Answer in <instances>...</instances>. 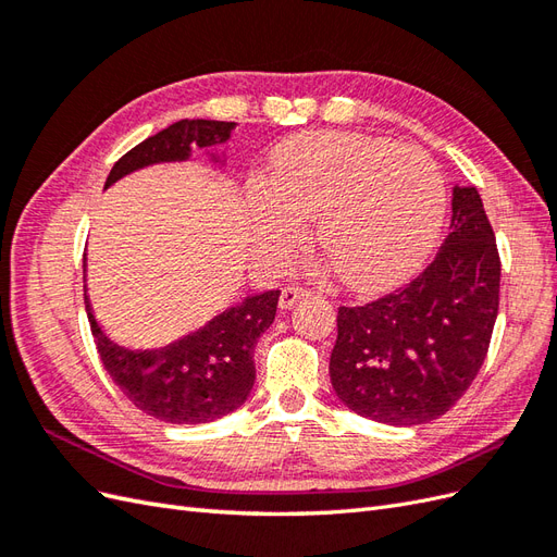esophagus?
Listing matches in <instances>:
<instances>
[{"label": "esophagus", "instance_id": "esophagus-1", "mask_svg": "<svg viewBox=\"0 0 557 557\" xmlns=\"http://www.w3.org/2000/svg\"><path fill=\"white\" fill-rule=\"evenodd\" d=\"M309 295V290L299 288V285H288V288L281 290V297H278V307L285 311V309H293L299 299H305Z\"/></svg>", "mask_w": 557, "mask_h": 557}]
</instances>
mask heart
I'll list each match as a JSON object with an SVG mask.
<instances>
[{
	"mask_svg": "<svg viewBox=\"0 0 557 557\" xmlns=\"http://www.w3.org/2000/svg\"><path fill=\"white\" fill-rule=\"evenodd\" d=\"M446 213L436 162L416 146L311 132L278 148L272 188L252 199L258 246L285 258L318 215V244L352 290L393 288L425 262Z\"/></svg>",
	"mask_w": 557,
	"mask_h": 557,
	"instance_id": "heart-1",
	"label": "heart"
}]
</instances>
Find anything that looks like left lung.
<instances>
[{
    "label": "left lung",
    "mask_w": 557,
    "mask_h": 557,
    "mask_svg": "<svg viewBox=\"0 0 557 557\" xmlns=\"http://www.w3.org/2000/svg\"><path fill=\"white\" fill-rule=\"evenodd\" d=\"M499 252L483 201L453 188L450 234L409 285L339 307L330 381L350 411L385 425L444 416L476 379L499 309Z\"/></svg>",
    "instance_id": "obj_1"
}]
</instances>
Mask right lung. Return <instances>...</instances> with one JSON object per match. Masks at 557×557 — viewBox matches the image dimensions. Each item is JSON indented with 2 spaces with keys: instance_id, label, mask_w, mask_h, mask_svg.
Here are the masks:
<instances>
[{
  "instance_id": "add662e5",
  "label": "right lung",
  "mask_w": 557,
  "mask_h": 557,
  "mask_svg": "<svg viewBox=\"0 0 557 557\" xmlns=\"http://www.w3.org/2000/svg\"><path fill=\"white\" fill-rule=\"evenodd\" d=\"M237 123L223 121H178L153 134L113 164L104 188H111L123 176L150 164L185 162L193 148H205L211 162L225 164V150L218 146L232 139ZM88 264L83 258V283ZM86 313L102 364L121 387L123 395L162 423L199 425L223 418L239 409L256 383L252 350L260 334L274 323L281 290L246 295L237 305L227 307L199 330L178 336L160 348H129L113 342L97 323L88 283Z\"/></svg>"
}]
</instances>
